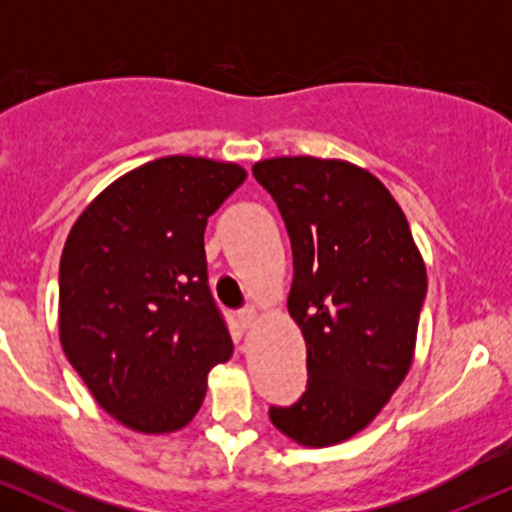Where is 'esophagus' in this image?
<instances>
[{
  "label": "esophagus",
  "mask_w": 512,
  "mask_h": 512,
  "mask_svg": "<svg viewBox=\"0 0 512 512\" xmlns=\"http://www.w3.org/2000/svg\"><path fill=\"white\" fill-rule=\"evenodd\" d=\"M238 320H240V325H243V327H252V325H255V320H257V313L252 308H245V310H240V313H238Z\"/></svg>",
  "instance_id": "34e87169"
}]
</instances>
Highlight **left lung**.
I'll return each instance as SVG.
<instances>
[{
  "label": "left lung",
  "mask_w": 512,
  "mask_h": 512,
  "mask_svg": "<svg viewBox=\"0 0 512 512\" xmlns=\"http://www.w3.org/2000/svg\"><path fill=\"white\" fill-rule=\"evenodd\" d=\"M252 173L289 231V313L308 351V390L269 409V419L305 448L344 443L407 378L428 286L424 257L402 207L366 168L281 156Z\"/></svg>",
  "instance_id": "1"
}]
</instances>
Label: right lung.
Here are the masks:
<instances>
[{
	"label": "right lung",
	"mask_w": 512,
	"mask_h": 512,
	"mask_svg": "<svg viewBox=\"0 0 512 512\" xmlns=\"http://www.w3.org/2000/svg\"><path fill=\"white\" fill-rule=\"evenodd\" d=\"M238 163L163 156L81 211L60 260V342L93 399L137 433L190 424L233 354L207 284L204 228L243 185Z\"/></svg>",
	"instance_id": "obj_1"
}]
</instances>
